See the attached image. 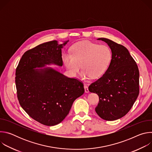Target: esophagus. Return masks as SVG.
Masks as SVG:
<instances>
[{
	"label": "esophagus",
	"instance_id": "34e87169",
	"mask_svg": "<svg viewBox=\"0 0 152 152\" xmlns=\"http://www.w3.org/2000/svg\"><path fill=\"white\" fill-rule=\"evenodd\" d=\"M84 88H85V93H88L89 92V90H88V85H86V84H85L84 85Z\"/></svg>",
	"mask_w": 152,
	"mask_h": 152
}]
</instances>
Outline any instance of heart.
<instances>
[{
  "label": "heart",
  "mask_w": 152,
  "mask_h": 152,
  "mask_svg": "<svg viewBox=\"0 0 152 152\" xmlns=\"http://www.w3.org/2000/svg\"><path fill=\"white\" fill-rule=\"evenodd\" d=\"M112 59V52L109 47L99 45L90 41H83L72 48V55L65 53L63 62L69 73L77 75L80 69L83 70L84 78L97 79L106 71Z\"/></svg>",
  "instance_id": "heart-1"
}]
</instances>
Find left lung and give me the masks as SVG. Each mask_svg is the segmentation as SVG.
I'll return each instance as SVG.
<instances>
[{
  "label": "left lung",
  "instance_id": "8db88e82",
  "mask_svg": "<svg viewBox=\"0 0 152 152\" xmlns=\"http://www.w3.org/2000/svg\"><path fill=\"white\" fill-rule=\"evenodd\" d=\"M112 52L110 66L102 77L91 83L88 90L96 93L99 102L95 108L103 120L119 119L131 110L140 91V73L137 64L123 45L104 38Z\"/></svg>",
  "mask_w": 152,
  "mask_h": 152
}]
</instances>
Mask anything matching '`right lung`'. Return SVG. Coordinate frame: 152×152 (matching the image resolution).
<instances>
[{"instance_id":"obj_1","label":"right lung","mask_w":152,"mask_h":152,"mask_svg":"<svg viewBox=\"0 0 152 152\" xmlns=\"http://www.w3.org/2000/svg\"><path fill=\"white\" fill-rule=\"evenodd\" d=\"M53 40L26 51L15 70L17 98L21 107L34 120L55 126L69 114L74 101L84 93L83 84L51 68L34 69L55 64L62 66L61 49Z\"/></svg>"}]
</instances>
